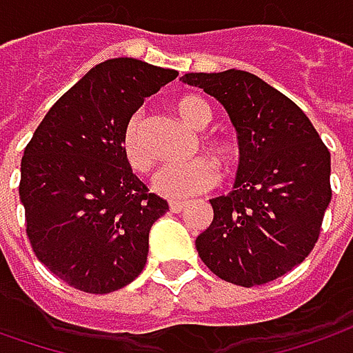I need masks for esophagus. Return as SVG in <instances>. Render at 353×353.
Returning a JSON list of instances; mask_svg holds the SVG:
<instances>
[{"mask_svg":"<svg viewBox=\"0 0 353 353\" xmlns=\"http://www.w3.org/2000/svg\"><path fill=\"white\" fill-rule=\"evenodd\" d=\"M185 207L187 203H183V201H170V210L172 212H181Z\"/></svg>","mask_w":353,"mask_h":353,"instance_id":"obj_1","label":"esophagus"}]
</instances>
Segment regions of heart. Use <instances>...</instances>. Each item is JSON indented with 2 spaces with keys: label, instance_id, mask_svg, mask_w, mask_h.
<instances>
[{
  "label": "heart",
  "instance_id": "obj_1",
  "mask_svg": "<svg viewBox=\"0 0 353 353\" xmlns=\"http://www.w3.org/2000/svg\"><path fill=\"white\" fill-rule=\"evenodd\" d=\"M176 114L187 125L193 129H205L212 121V110L207 102L199 96H181L174 104ZM203 145L224 164L232 168L239 160V146L234 139L226 135H208L203 139ZM121 152L125 162L139 174H146L154 166V157L148 150L143 139V117L133 114L125 121L121 131ZM218 168L212 160L205 157L193 158L187 162H172L166 164L154 176L152 187L158 195L166 199H191L201 195L216 185Z\"/></svg>",
  "mask_w": 353,
  "mask_h": 353
}]
</instances>
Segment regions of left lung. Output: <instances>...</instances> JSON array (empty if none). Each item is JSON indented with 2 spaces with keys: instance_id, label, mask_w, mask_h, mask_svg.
I'll list each match as a JSON object with an SVG mask.
<instances>
[{
  "instance_id": "8db88e82",
  "label": "left lung",
  "mask_w": 353,
  "mask_h": 353,
  "mask_svg": "<svg viewBox=\"0 0 353 353\" xmlns=\"http://www.w3.org/2000/svg\"><path fill=\"white\" fill-rule=\"evenodd\" d=\"M226 108L239 139L234 191L210 199L212 224L196 237L218 278L253 288L303 263L315 247L330 189V152L309 117L280 90L239 69L187 73Z\"/></svg>"
}]
</instances>
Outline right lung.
<instances>
[{
    "label": "right lung",
    "mask_w": 353,
    "mask_h": 353,
    "mask_svg": "<svg viewBox=\"0 0 353 353\" xmlns=\"http://www.w3.org/2000/svg\"><path fill=\"white\" fill-rule=\"evenodd\" d=\"M177 77L133 57L98 63L57 100L26 145L19 195L38 261L69 286L110 294L145 268L148 232L168 201L121 152L129 117Z\"/></svg>",
    "instance_id": "1"
}]
</instances>
